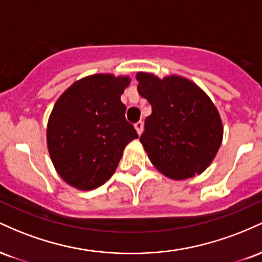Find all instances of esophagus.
Listing matches in <instances>:
<instances>
[{"mask_svg": "<svg viewBox=\"0 0 262 262\" xmlns=\"http://www.w3.org/2000/svg\"><path fill=\"white\" fill-rule=\"evenodd\" d=\"M134 127H135V130L138 132V134L140 135L141 133H143V122H141V121L137 122V123H135V124H134Z\"/></svg>", "mask_w": 262, "mask_h": 262, "instance_id": "1", "label": "esophagus"}]
</instances>
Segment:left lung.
<instances>
[{
  "label": "left lung",
  "instance_id": "8db88e82",
  "mask_svg": "<svg viewBox=\"0 0 262 262\" xmlns=\"http://www.w3.org/2000/svg\"><path fill=\"white\" fill-rule=\"evenodd\" d=\"M138 92L151 104L140 143L151 164L173 180L202 173L217 155L223 124L217 108L196 83L185 77L159 79L138 73Z\"/></svg>",
  "mask_w": 262,
  "mask_h": 262
}]
</instances>
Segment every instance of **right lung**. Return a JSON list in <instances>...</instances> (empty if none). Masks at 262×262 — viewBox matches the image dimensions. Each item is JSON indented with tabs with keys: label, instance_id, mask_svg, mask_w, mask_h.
Returning <instances> with one entry per match:
<instances>
[{
	"label": "right lung",
	"instance_id": "right-lung-1",
	"mask_svg": "<svg viewBox=\"0 0 262 262\" xmlns=\"http://www.w3.org/2000/svg\"><path fill=\"white\" fill-rule=\"evenodd\" d=\"M129 82L127 76L92 75L56 101L48 122V149L60 177L73 187L87 191L103 185L125 145L138 138L121 101Z\"/></svg>",
	"mask_w": 262,
	"mask_h": 262
}]
</instances>
